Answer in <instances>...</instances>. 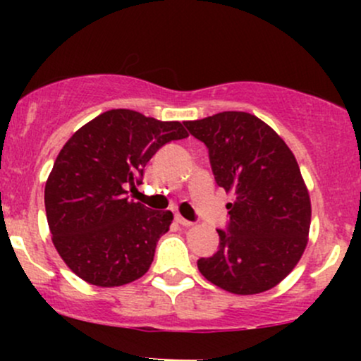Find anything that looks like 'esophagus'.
I'll use <instances>...</instances> for the list:
<instances>
[{"label":"esophagus","instance_id":"esophagus-1","mask_svg":"<svg viewBox=\"0 0 361 361\" xmlns=\"http://www.w3.org/2000/svg\"><path fill=\"white\" fill-rule=\"evenodd\" d=\"M175 219H176V222H178V224H180V226H183V227H190V226H193V222L186 221V219H185V217H181V215H180V214H178Z\"/></svg>","mask_w":361,"mask_h":361}]
</instances>
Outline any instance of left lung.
Segmentation results:
<instances>
[{"instance_id":"1","label":"left lung","mask_w":361,"mask_h":361,"mask_svg":"<svg viewBox=\"0 0 361 361\" xmlns=\"http://www.w3.org/2000/svg\"><path fill=\"white\" fill-rule=\"evenodd\" d=\"M185 127L209 149L217 185L233 195L227 231H217L219 251L198 259V270L238 295L276 287L309 241L310 198L295 156L268 123L246 111H222Z\"/></svg>"}]
</instances>
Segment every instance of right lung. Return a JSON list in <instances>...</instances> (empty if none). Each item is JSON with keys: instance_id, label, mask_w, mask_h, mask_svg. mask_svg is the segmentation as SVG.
<instances>
[{"instance_id": "right-lung-1", "label": "right lung", "mask_w": 361, "mask_h": 361, "mask_svg": "<svg viewBox=\"0 0 361 361\" xmlns=\"http://www.w3.org/2000/svg\"><path fill=\"white\" fill-rule=\"evenodd\" d=\"M188 137L183 123L134 110L103 111L64 144L45 183L52 243L69 270L97 287L140 279L173 214L128 200L161 146Z\"/></svg>"}]
</instances>
